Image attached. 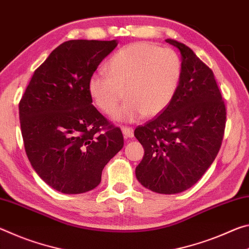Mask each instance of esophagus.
<instances>
[{"label":"esophagus","instance_id":"obj_1","mask_svg":"<svg viewBox=\"0 0 249 249\" xmlns=\"http://www.w3.org/2000/svg\"><path fill=\"white\" fill-rule=\"evenodd\" d=\"M122 133H124V138H133V129L129 127H121Z\"/></svg>","mask_w":249,"mask_h":249}]
</instances>
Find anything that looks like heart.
<instances>
[{"mask_svg":"<svg viewBox=\"0 0 249 249\" xmlns=\"http://www.w3.org/2000/svg\"><path fill=\"white\" fill-rule=\"evenodd\" d=\"M107 75L89 77L87 89L93 105L105 115L116 109L124 95L127 101L113 118L134 122L142 117H156L172 103L181 81L182 63L171 48L150 43L124 46L106 64Z\"/></svg>","mask_w":249,"mask_h":249,"instance_id":"b5f03b06","label":"heart"}]
</instances>
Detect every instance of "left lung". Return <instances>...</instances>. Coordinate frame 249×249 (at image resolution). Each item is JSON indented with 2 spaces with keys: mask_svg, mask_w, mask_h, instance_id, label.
I'll list each match as a JSON object with an SVG mask.
<instances>
[{
  "mask_svg": "<svg viewBox=\"0 0 249 249\" xmlns=\"http://www.w3.org/2000/svg\"><path fill=\"white\" fill-rule=\"evenodd\" d=\"M165 42L180 51L181 81L169 107L134 130L144 149L136 177L153 192L175 194L193 186L216 158L226 108L212 69L186 45Z\"/></svg>",
  "mask_w": 249,
  "mask_h": 249,
  "instance_id": "left-lung-1",
  "label": "left lung"
}]
</instances>
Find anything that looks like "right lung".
Returning a JSON list of instances; mask_svg holds the SVG:
<instances>
[{
    "mask_svg": "<svg viewBox=\"0 0 249 249\" xmlns=\"http://www.w3.org/2000/svg\"><path fill=\"white\" fill-rule=\"evenodd\" d=\"M113 40L60 44L34 71L19 101L24 146L33 169L65 194L93 190L105 165L124 146L118 127L92 106L87 84Z\"/></svg>",
    "mask_w": 249,
    "mask_h": 249,
    "instance_id": "1",
    "label": "right lung"
}]
</instances>
